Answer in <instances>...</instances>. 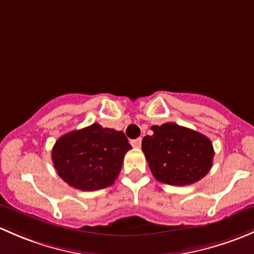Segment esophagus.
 <instances>
[{
  "label": "esophagus",
  "instance_id": "esophagus-1",
  "mask_svg": "<svg viewBox=\"0 0 254 254\" xmlns=\"http://www.w3.org/2000/svg\"><path fill=\"white\" fill-rule=\"evenodd\" d=\"M140 144H142V138H137V139L132 140V145L135 146V148H139Z\"/></svg>",
  "mask_w": 254,
  "mask_h": 254
}]
</instances>
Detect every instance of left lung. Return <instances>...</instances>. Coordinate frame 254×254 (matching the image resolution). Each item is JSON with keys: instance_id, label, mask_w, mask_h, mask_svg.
<instances>
[{"instance_id": "1", "label": "left lung", "mask_w": 254, "mask_h": 254, "mask_svg": "<svg viewBox=\"0 0 254 254\" xmlns=\"http://www.w3.org/2000/svg\"><path fill=\"white\" fill-rule=\"evenodd\" d=\"M142 150L153 176L163 184L186 186L205 176L213 165L214 149L202 133L167 122L151 127Z\"/></svg>"}]
</instances>
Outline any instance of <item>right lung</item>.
I'll use <instances>...</instances> for the list:
<instances>
[{"mask_svg":"<svg viewBox=\"0 0 254 254\" xmlns=\"http://www.w3.org/2000/svg\"><path fill=\"white\" fill-rule=\"evenodd\" d=\"M130 148L122 130L93 124L60 137L51 158L59 176L70 187L96 190L114 185Z\"/></svg>","mask_w":254,"mask_h":254,"instance_id":"obj_1","label":"right lung"}]
</instances>
